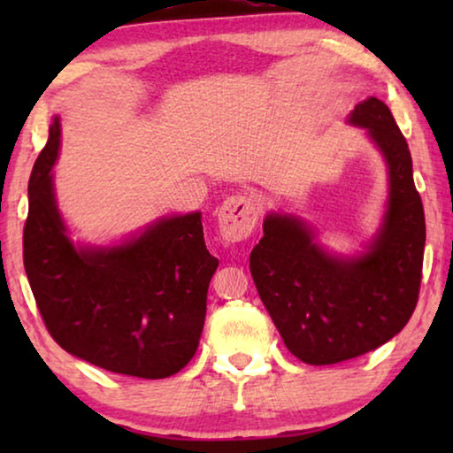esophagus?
Returning a JSON list of instances; mask_svg holds the SVG:
<instances>
[{"label":"esophagus","instance_id":"1","mask_svg":"<svg viewBox=\"0 0 453 453\" xmlns=\"http://www.w3.org/2000/svg\"><path fill=\"white\" fill-rule=\"evenodd\" d=\"M259 208L256 200L247 194L228 196L219 208V228L225 241H243L257 225Z\"/></svg>","mask_w":453,"mask_h":453}]
</instances>
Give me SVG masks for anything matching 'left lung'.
Wrapping results in <instances>:
<instances>
[{"label": "left lung", "mask_w": 453, "mask_h": 453, "mask_svg": "<svg viewBox=\"0 0 453 453\" xmlns=\"http://www.w3.org/2000/svg\"><path fill=\"white\" fill-rule=\"evenodd\" d=\"M346 123L363 127L386 160L388 202L375 237L365 251L338 256L299 216L268 212L250 257L259 299L287 349L307 365L349 361L392 340L417 307L423 274V202L392 111L369 96Z\"/></svg>", "instance_id": "8db88e82"}]
</instances>
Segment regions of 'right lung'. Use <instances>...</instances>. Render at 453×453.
<instances>
[{
  "mask_svg": "<svg viewBox=\"0 0 453 453\" xmlns=\"http://www.w3.org/2000/svg\"><path fill=\"white\" fill-rule=\"evenodd\" d=\"M61 123L53 117L28 181L24 270L49 334L113 373L163 380L196 355L208 284L219 268L202 212L154 220L115 245L70 239L53 188Z\"/></svg>",
  "mask_w": 453,
  "mask_h": 453,
  "instance_id": "add662e5",
  "label": "right lung"
}]
</instances>
